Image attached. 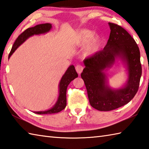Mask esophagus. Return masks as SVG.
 Wrapping results in <instances>:
<instances>
[{
  "label": "esophagus",
  "instance_id": "obj_1",
  "mask_svg": "<svg viewBox=\"0 0 149 149\" xmlns=\"http://www.w3.org/2000/svg\"><path fill=\"white\" fill-rule=\"evenodd\" d=\"M76 71H77V72H78V74H80L81 72H82L83 69H84V67L82 65H77V66H76Z\"/></svg>",
  "mask_w": 149,
  "mask_h": 149
}]
</instances>
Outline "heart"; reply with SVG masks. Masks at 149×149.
<instances>
[{
	"mask_svg": "<svg viewBox=\"0 0 149 149\" xmlns=\"http://www.w3.org/2000/svg\"><path fill=\"white\" fill-rule=\"evenodd\" d=\"M75 41L80 46L86 45L84 54L86 56L95 54L101 47V38L99 35H93V32L88 29L78 30L76 33Z\"/></svg>",
	"mask_w": 149,
	"mask_h": 149,
	"instance_id": "heart-1",
	"label": "heart"
}]
</instances>
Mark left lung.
<instances>
[{"instance_id": "left-lung-1", "label": "left lung", "mask_w": 149, "mask_h": 149, "mask_svg": "<svg viewBox=\"0 0 149 149\" xmlns=\"http://www.w3.org/2000/svg\"><path fill=\"white\" fill-rule=\"evenodd\" d=\"M111 32L103 50L84 60L81 73L91 106L99 111H111L127 104L138 91L142 73L140 52L135 40L125 29L109 22ZM122 59L127 66L128 80L125 86L113 90L107 85L104 71L115 59Z\"/></svg>"}]
</instances>
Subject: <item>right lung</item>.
Masks as SVG:
<instances>
[{
  "label": "right lung",
  "mask_w": 149,
  "mask_h": 149,
  "mask_svg": "<svg viewBox=\"0 0 149 149\" xmlns=\"http://www.w3.org/2000/svg\"><path fill=\"white\" fill-rule=\"evenodd\" d=\"M51 29V24L45 23L38 24L35 26L29 28V29L25 30L21 34L18 36V38H17L15 43H13L12 50H11L9 56H8V58H10L13 53L15 52V50L22 43H23L28 38H30V36H32L33 35L41 34V33H45L49 32ZM77 77L78 74L77 71H76L74 65H70L65 72V74L63 75V77L60 80V84H59V97L56 103L55 104L54 106L52 108L48 109V110L34 111V113L37 114H51L58 113V112L63 110L65 108L67 104L66 91L67 86H68V85L72 80H73L74 78Z\"/></svg>",
  "instance_id": "add662e5"
}]
</instances>
